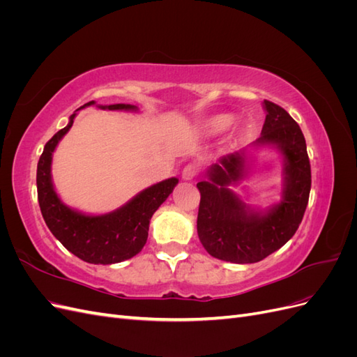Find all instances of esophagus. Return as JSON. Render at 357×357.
I'll return each mask as SVG.
<instances>
[{
	"label": "esophagus",
	"instance_id": "1",
	"mask_svg": "<svg viewBox=\"0 0 357 357\" xmlns=\"http://www.w3.org/2000/svg\"><path fill=\"white\" fill-rule=\"evenodd\" d=\"M197 174H198V169L195 165H186L181 171V178L185 181H192L197 177Z\"/></svg>",
	"mask_w": 357,
	"mask_h": 357
}]
</instances>
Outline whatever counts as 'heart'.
Instances as JSON below:
<instances>
[{
  "label": "heart",
  "instance_id": "1",
  "mask_svg": "<svg viewBox=\"0 0 357 357\" xmlns=\"http://www.w3.org/2000/svg\"><path fill=\"white\" fill-rule=\"evenodd\" d=\"M232 123H234L232 114H228V113L215 114L204 123V129H205V132H208L211 135H218V134L225 132Z\"/></svg>",
  "mask_w": 357,
  "mask_h": 357
}]
</instances>
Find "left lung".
<instances>
[{"instance_id":"obj_1","label":"left lung","mask_w":357,"mask_h":357,"mask_svg":"<svg viewBox=\"0 0 357 357\" xmlns=\"http://www.w3.org/2000/svg\"><path fill=\"white\" fill-rule=\"evenodd\" d=\"M262 134L240 152L219 159L199 181L197 229L213 257L232 264H255L283 247L299 228L311 189L307 144L299 125L282 107L264 101ZM274 148L284 156L282 198L262 211L245 204L230 189L246 175L254 152Z\"/></svg>"}]
</instances>
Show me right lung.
<instances>
[{
    "mask_svg": "<svg viewBox=\"0 0 357 357\" xmlns=\"http://www.w3.org/2000/svg\"><path fill=\"white\" fill-rule=\"evenodd\" d=\"M91 105H95V101L82 105L79 110ZM96 107L101 110L138 112V107L131 104H98ZM79 110L70 116L66 128H62L49 139L40 156L37 165L40 210L50 232L74 256L95 265L119 264L142 252L147 241L150 219L160 204L174 190L178 178L171 177L162 180L138 192L122 207L105 214H86L68 207L59 198L53 185L52 159L56 146L73 126Z\"/></svg>",
    "mask_w": 357,
    "mask_h": 357,
    "instance_id": "right-lung-1",
    "label": "right lung"
}]
</instances>
